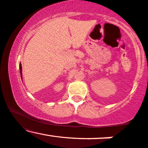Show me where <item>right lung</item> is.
Masks as SVG:
<instances>
[{
    "mask_svg": "<svg viewBox=\"0 0 148 148\" xmlns=\"http://www.w3.org/2000/svg\"><path fill=\"white\" fill-rule=\"evenodd\" d=\"M19 69H20V74H21V79H22V67H21V62L19 63Z\"/></svg>",
    "mask_w": 148,
    "mask_h": 148,
    "instance_id": "add662e5",
    "label": "right lung"
}]
</instances>
